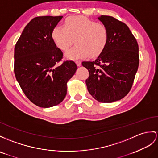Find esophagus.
Returning a JSON list of instances; mask_svg holds the SVG:
<instances>
[{
    "instance_id": "obj_1",
    "label": "esophagus",
    "mask_w": 158,
    "mask_h": 158,
    "mask_svg": "<svg viewBox=\"0 0 158 158\" xmlns=\"http://www.w3.org/2000/svg\"><path fill=\"white\" fill-rule=\"evenodd\" d=\"M76 64L77 65V66H78V67H80L82 65V62L80 61H76Z\"/></svg>"
}]
</instances>
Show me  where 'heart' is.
<instances>
[{"label":"heart","mask_w":158,"mask_h":158,"mask_svg":"<svg viewBox=\"0 0 158 158\" xmlns=\"http://www.w3.org/2000/svg\"><path fill=\"white\" fill-rule=\"evenodd\" d=\"M52 38L57 47L63 51L68 49L75 39L76 45L65 53L66 58L75 60L101 54L108 42L109 31L102 23L83 16H74L66 19L64 27H56Z\"/></svg>","instance_id":"heart-1"}]
</instances>
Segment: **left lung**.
I'll return each instance as SVG.
<instances>
[{
    "label": "left lung",
    "mask_w": 158,
    "mask_h": 158,
    "mask_svg": "<svg viewBox=\"0 0 158 158\" xmlns=\"http://www.w3.org/2000/svg\"><path fill=\"white\" fill-rule=\"evenodd\" d=\"M98 19L108 29V42L94 61L82 64L89 72L86 84L92 97L110 103L124 98L131 88L139 66V47L124 23L106 15Z\"/></svg>",
    "instance_id": "8db88e82"
}]
</instances>
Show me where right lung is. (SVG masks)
Returning <instances> with one entry per match:
<instances>
[{
  "instance_id": "obj_1",
  "label": "right lung",
  "mask_w": 158,
  "mask_h": 158,
  "mask_svg": "<svg viewBox=\"0 0 158 158\" xmlns=\"http://www.w3.org/2000/svg\"><path fill=\"white\" fill-rule=\"evenodd\" d=\"M62 17L33 19L15 47L14 72L17 82L26 97L42 108H49L64 101L67 83L78 68L73 61L57 66L63 53L53 43L52 32Z\"/></svg>"
}]
</instances>
